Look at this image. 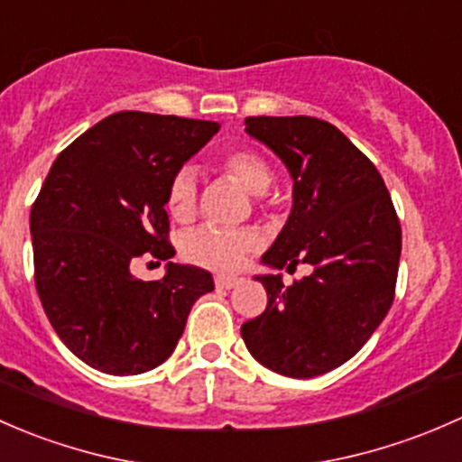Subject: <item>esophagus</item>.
Segmentation results:
<instances>
[{
    "instance_id": "esophagus-1",
    "label": "esophagus",
    "mask_w": 462,
    "mask_h": 462,
    "mask_svg": "<svg viewBox=\"0 0 462 462\" xmlns=\"http://www.w3.org/2000/svg\"><path fill=\"white\" fill-rule=\"evenodd\" d=\"M237 284H240V278H236V275H216L217 289H233Z\"/></svg>"
}]
</instances>
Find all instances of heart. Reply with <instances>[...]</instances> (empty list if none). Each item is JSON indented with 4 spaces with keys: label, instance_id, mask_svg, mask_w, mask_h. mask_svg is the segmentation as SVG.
Instances as JSON below:
<instances>
[{
    "label": "heart",
    "instance_id": "b5f03b06",
    "mask_svg": "<svg viewBox=\"0 0 462 462\" xmlns=\"http://www.w3.org/2000/svg\"><path fill=\"white\" fill-rule=\"evenodd\" d=\"M220 166L229 178L251 193H264L271 187L273 171L258 151L231 149L220 158ZM166 211L175 222H191L198 211V180L193 169L184 166L171 178L166 189ZM258 246V236L251 229H217L202 226L187 233L182 255L191 264L213 271L237 269L246 254Z\"/></svg>",
    "mask_w": 462,
    "mask_h": 462
}]
</instances>
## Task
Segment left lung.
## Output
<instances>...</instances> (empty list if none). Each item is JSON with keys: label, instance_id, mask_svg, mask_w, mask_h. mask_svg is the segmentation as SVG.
<instances>
[{"label": "left lung", "instance_id": "left-lung-1", "mask_svg": "<svg viewBox=\"0 0 462 462\" xmlns=\"http://www.w3.org/2000/svg\"><path fill=\"white\" fill-rule=\"evenodd\" d=\"M293 178V208L263 263L311 264L284 287L260 275L266 309L240 329L246 349L271 372L313 378L358 354L396 296L401 222L372 160L318 117H246Z\"/></svg>", "mask_w": 462, "mask_h": 462}]
</instances>
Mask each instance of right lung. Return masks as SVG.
<instances>
[{"instance_id": "obj_1", "label": "right lung", "mask_w": 462, "mask_h": 462, "mask_svg": "<svg viewBox=\"0 0 462 462\" xmlns=\"http://www.w3.org/2000/svg\"><path fill=\"white\" fill-rule=\"evenodd\" d=\"M220 125L122 111L88 128L51 166L31 208L35 289L60 340L79 360L135 375L173 354L208 271L166 264L142 282L131 266L169 260L166 189Z\"/></svg>"}]
</instances>
